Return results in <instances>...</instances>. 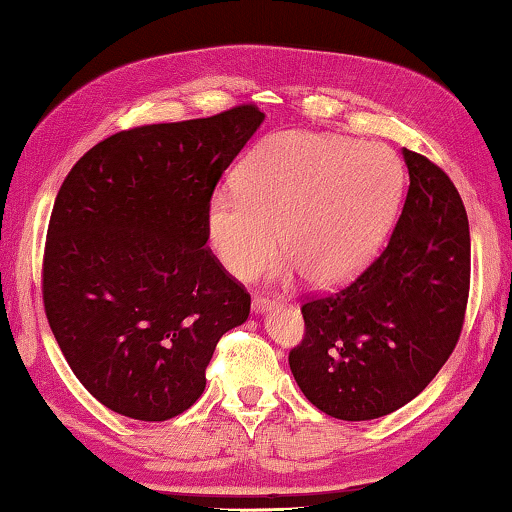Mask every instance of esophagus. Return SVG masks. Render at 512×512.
I'll use <instances>...</instances> for the list:
<instances>
[{
  "label": "esophagus",
  "mask_w": 512,
  "mask_h": 512,
  "mask_svg": "<svg viewBox=\"0 0 512 512\" xmlns=\"http://www.w3.org/2000/svg\"><path fill=\"white\" fill-rule=\"evenodd\" d=\"M279 304V301L276 299H270V297H261V295H256L254 299H251V311L254 313H267V311H272V308Z\"/></svg>",
  "instance_id": "1"
}]
</instances>
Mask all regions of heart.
Here are the masks:
<instances>
[{"mask_svg": "<svg viewBox=\"0 0 512 512\" xmlns=\"http://www.w3.org/2000/svg\"><path fill=\"white\" fill-rule=\"evenodd\" d=\"M404 165L383 142L315 131H281L256 145L236 172V190L206 206V236L238 281L265 270L281 249V274L304 272L335 286L370 263L395 222Z\"/></svg>", "mask_w": 512, "mask_h": 512, "instance_id": "heart-1", "label": "heart"}]
</instances>
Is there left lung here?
<instances>
[{"label": "left lung", "mask_w": 512, "mask_h": 512, "mask_svg": "<svg viewBox=\"0 0 512 512\" xmlns=\"http://www.w3.org/2000/svg\"><path fill=\"white\" fill-rule=\"evenodd\" d=\"M404 211L388 247L354 283L301 306L290 370L306 399L345 422L395 413L454 351L469 295V224L438 165L401 149Z\"/></svg>", "instance_id": "obj_1"}]
</instances>
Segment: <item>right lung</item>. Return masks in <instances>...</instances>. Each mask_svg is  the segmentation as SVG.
<instances>
[{
    "mask_svg": "<svg viewBox=\"0 0 512 512\" xmlns=\"http://www.w3.org/2000/svg\"><path fill=\"white\" fill-rule=\"evenodd\" d=\"M263 120L247 104L120 131L58 190L45 313L74 376L115 413L165 422L188 410L217 340L249 317L247 290L206 247V206Z\"/></svg>",
    "mask_w": 512,
    "mask_h": 512,
    "instance_id": "add662e5",
    "label": "right lung"
}]
</instances>
